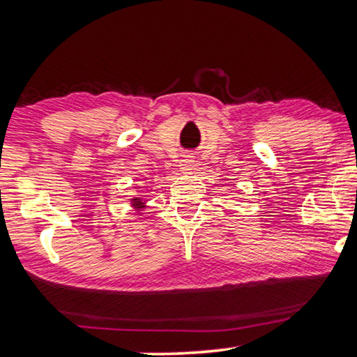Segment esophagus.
Returning a JSON list of instances; mask_svg holds the SVG:
<instances>
[{
    "instance_id": "esophagus-1",
    "label": "esophagus",
    "mask_w": 357,
    "mask_h": 357,
    "mask_svg": "<svg viewBox=\"0 0 357 357\" xmlns=\"http://www.w3.org/2000/svg\"><path fill=\"white\" fill-rule=\"evenodd\" d=\"M197 164H198V162H197L195 155H193V154H185V155H183V159L179 160V167H181V170H183V172L195 170Z\"/></svg>"
}]
</instances>
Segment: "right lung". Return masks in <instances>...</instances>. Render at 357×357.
Wrapping results in <instances>:
<instances>
[{
  "mask_svg": "<svg viewBox=\"0 0 357 357\" xmlns=\"http://www.w3.org/2000/svg\"><path fill=\"white\" fill-rule=\"evenodd\" d=\"M134 203H140V202H138V200H134Z\"/></svg>",
  "mask_w": 357,
  "mask_h": 357,
  "instance_id": "obj_1",
  "label": "right lung"
}]
</instances>
